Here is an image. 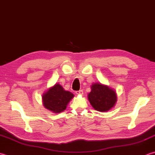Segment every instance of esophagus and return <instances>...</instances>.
Returning <instances> with one entry per match:
<instances>
[{
  "mask_svg": "<svg viewBox=\"0 0 155 155\" xmlns=\"http://www.w3.org/2000/svg\"><path fill=\"white\" fill-rule=\"evenodd\" d=\"M76 94L77 95H83V90H79L76 91Z\"/></svg>",
  "mask_w": 155,
  "mask_h": 155,
  "instance_id": "34e87169",
  "label": "esophagus"
}]
</instances>
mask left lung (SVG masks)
Here are the masks:
<instances>
[{"instance_id": "8db88e82", "label": "left lung", "mask_w": 155, "mask_h": 155, "mask_svg": "<svg viewBox=\"0 0 155 155\" xmlns=\"http://www.w3.org/2000/svg\"><path fill=\"white\" fill-rule=\"evenodd\" d=\"M91 105L98 111H107L114 107L117 101L116 93L111 88L99 83L91 86V91L88 94Z\"/></svg>"}]
</instances>
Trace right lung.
<instances>
[{"mask_svg": "<svg viewBox=\"0 0 155 155\" xmlns=\"http://www.w3.org/2000/svg\"><path fill=\"white\" fill-rule=\"evenodd\" d=\"M74 96L71 92L65 91L60 84L56 83L43 94V105L47 110L54 114H59L66 110Z\"/></svg>", "mask_w": 155, "mask_h": 155, "instance_id": "right-lung-1", "label": "right lung"}]
</instances>
